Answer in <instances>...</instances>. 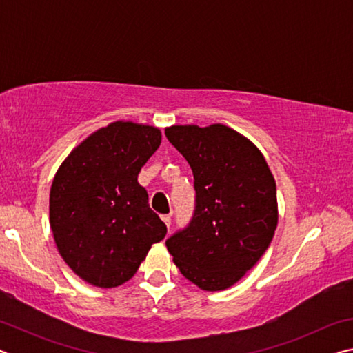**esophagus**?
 Wrapping results in <instances>:
<instances>
[{"instance_id":"1","label":"esophagus","mask_w":353,"mask_h":353,"mask_svg":"<svg viewBox=\"0 0 353 353\" xmlns=\"http://www.w3.org/2000/svg\"><path fill=\"white\" fill-rule=\"evenodd\" d=\"M162 219H163V223L166 224V227H168V229H170V225H171V214H163Z\"/></svg>"}]
</instances>
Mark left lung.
Segmentation results:
<instances>
[{
	"label": "left lung",
	"instance_id": "left-lung-1",
	"mask_svg": "<svg viewBox=\"0 0 353 353\" xmlns=\"http://www.w3.org/2000/svg\"><path fill=\"white\" fill-rule=\"evenodd\" d=\"M165 135L190 163L196 191L193 216L166 248L182 276L201 290L229 288L271 244L276 181L259 149L223 124L172 126Z\"/></svg>",
	"mask_w": 353,
	"mask_h": 353
}]
</instances>
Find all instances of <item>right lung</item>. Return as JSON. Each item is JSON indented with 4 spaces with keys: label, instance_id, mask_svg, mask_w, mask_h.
<instances>
[{
    "label": "right lung",
    "instance_id": "right-lung-1",
    "mask_svg": "<svg viewBox=\"0 0 353 353\" xmlns=\"http://www.w3.org/2000/svg\"><path fill=\"white\" fill-rule=\"evenodd\" d=\"M160 141L157 128L112 123L74 148L56 172L52 235L65 263L90 285L113 288L128 282L166 235L137 181Z\"/></svg>",
    "mask_w": 353,
    "mask_h": 353
}]
</instances>
